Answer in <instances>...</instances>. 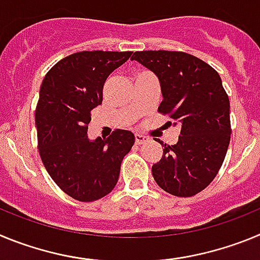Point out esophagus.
Returning a JSON list of instances; mask_svg holds the SVG:
<instances>
[{
  "label": "esophagus",
  "instance_id": "obj_1",
  "mask_svg": "<svg viewBox=\"0 0 260 260\" xmlns=\"http://www.w3.org/2000/svg\"><path fill=\"white\" fill-rule=\"evenodd\" d=\"M147 141H148V138L144 137V135L135 134V143L137 144H143V143H146Z\"/></svg>",
  "mask_w": 260,
  "mask_h": 260
}]
</instances>
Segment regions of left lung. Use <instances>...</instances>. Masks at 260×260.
<instances>
[{"label": "left lung", "instance_id": "obj_1", "mask_svg": "<svg viewBox=\"0 0 260 260\" xmlns=\"http://www.w3.org/2000/svg\"><path fill=\"white\" fill-rule=\"evenodd\" d=\"M132 58L155 73L162 93L157 110L181 126L176 144L158 141L164 150L152 165L153 178L176 197L198 194L216 177L231 142V105L221 78L208 63L185 52L143 50Z\"/></svg>", "mask_w": 260, "mask_h": 260}]
</instances>
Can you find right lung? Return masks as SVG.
Returning <instances> with one entry per match:
<instances>
[{"mask_svg":"<svg viewBox=\"0 0 260 260\" xmlns=\"http://www.w3.org/2000/svg\"><path fill=\"white\" fill-rule=\"evenodd\" d=\"M132 52L84 50L62 58L45 75L36 105L39 153L52 180L79 202H93L114 189L121 162L135 137L116 128L89 141L91 110L102 104L105 80Z\"/></svg>","mask_w":260,"mask_h":260,"instance_id":"obj_1","label":"right lung"}]
</instances>
